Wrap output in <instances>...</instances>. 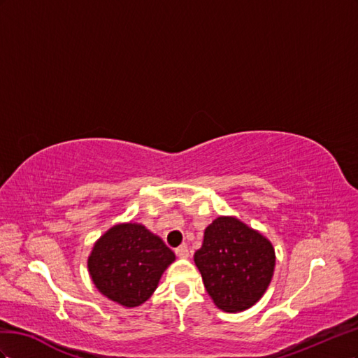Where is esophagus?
I'll list each match as a JSON object with an SVG mask.
<instances>
[{
  "label": "esophagus",
  "instance_id": "esophagus-1",
  "mask_svg": "<svg viewBox=\"0 0 358 358\" xmlns=\"http://www.w3.org/2000/svg\"><path fill=\"white\" fill-rule=\"evenodd\" d=\"M176 255L178 258H187L189 257V248L187 244H181L180 248L176 249Z\"/></svg>",
  "mask_w": 358,
  "mask_h": 358
}]
</instances>
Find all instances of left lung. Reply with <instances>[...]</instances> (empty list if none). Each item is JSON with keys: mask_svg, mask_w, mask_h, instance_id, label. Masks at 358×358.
<instances>
[{"mask_svg": "<svg viewBox=\"0 0 358 358\" xmlns=\"http://www.w3.org/2000/svg\"><path fill=\"white\" fill-rule=\"evenodd\" d=\"M193 259L214 304L229 313L258 303L275 267L271 241L234 216H219L208 224Z\"/></svg>", "mask_w": 358, "mask_h": 358, "instance_id": "obj_1", "label": "left lung"}]
</instances>
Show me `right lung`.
Masks as SVG:
<instances>
[{
    "label": "right lung",
    "instance_id": "add662e5",
    "mask_svg": "<svg viewBox=\"0 0 358 358\" xmlns=\"http://www.w3.org/2000/svg\"><path fill=\"white\" fill-rule=\"evenodd\" d=\"M173 261L176 255L159 236L144 224L124 222L94 243L87 267L100 294L122 308H138L156 291Z\"/></svg>",
    "mask_w": 358,
    "mask_h": 358
}]
</instances>
